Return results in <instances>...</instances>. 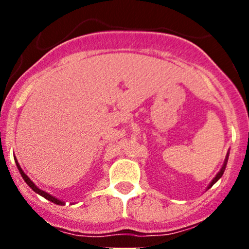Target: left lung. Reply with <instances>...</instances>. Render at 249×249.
I'll return each instance as SVG.
<instances>
[{"label":"left lung","mask_w":249,"mask_h":249,"mask_svg":"<svg viewBox=\"0 0 249 249\" xmlns=\"http://www.w3.org/2000/svg\"><path fill=\"white\" fill-rule=\"evenodd\" d=\"M228 157H229V153H228L227 158H225V161H224V165H223V167H222V169H220V171L217 173V176H215V177H214V178H213V180H212V182H211V183H210V185H208V188H207V189H210V188H211V187H212V185H213V184H214V183H215V182H217V180H218V179H219V178H220V177H222V176H223V173H224V170H225V166H227V162H228Z\"/></svg>","instance_id":"left-lung-1"}]
</instances>
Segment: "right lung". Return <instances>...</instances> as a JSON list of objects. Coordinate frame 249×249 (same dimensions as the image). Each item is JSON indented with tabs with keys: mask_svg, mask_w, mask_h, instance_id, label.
I'll return each mask as SVG.
<instances>
[{
	"mask_svg": "<svg viewBox=\"0 0 249 249\" xmlns=\"http://www.w3.org/2000/svg\"><path fill=\"white\" fill-rule=\"evenodd\" d=\"M16 164H17L18 170H19L20 175H21V177L24 178V180H25V182H26V184L29 185V187L31 188V189L34 190V192H36L37 194H39V195H41V196H43L44 199H47V200H49V201H52V202L56 203V205H61V206H62V205H65V202H64V201H61V200H59V199H56V197L52 196V195H50V194H48V193L43 192V190H41V189H39V188H37L36 185H35V183L32 182V180L30 179L29 177H27L26 173H25L24 171H22L21 167H20V165H19V162L17 161V159H16Z\"/></svg>",
	"mask_w": 249,
	"mask_h": 249,
	"instance_id": "right-lung-1",
	"label": "right lung"
}]
</instances>
